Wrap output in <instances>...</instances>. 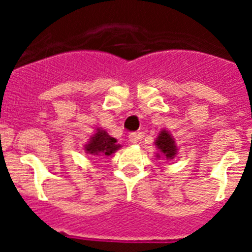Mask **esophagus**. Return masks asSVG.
Listing matches in <instances>:
<instances>
[{"instance_id":"obj_1","label":"esophagus","mask_w":252,"mask_h":252,"mask_svg":"<svg viewBox=\"0 0 252 252\" xmlns=\"http://www.w3.org/2000/svg\"><path fill=\"white\" fill-rule=\"evenodd\" d=\"M128 140H130L131 144H137V142L140 141V136L136 132H131L130 135H128Z\"/></svg>"}]
</instances>
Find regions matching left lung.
<instances>
[{
	"label": "left lung",
	"instance_id": "left-lung-1",
	"mask_svg": "<svg viewBox=\"0 0 252 252\" xmlns=\"http://www.w3.org/2000/svg\"><path fill=\"white\" fill-rule=\"evenodd\" d=\"M155 146L158 148V159L161 158V159L171 160L177 157L178 146L174 141V137L165 128H162L159 132V136L155 140Z\"/></svg>",
	"mask_w": 252,
	"mask_h": 252
}]
</instances>
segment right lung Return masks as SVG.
I'll list each match as a JSON object with an SVG mask.
<instances>
[{
  "label": "right lung",
  "instance_id": "1",
  "mask_svg": "<svg viewBox=\"0 0 252 252\" xmlns=\"http://www.w3.org/2000/svg\"><path fill=\"white\" fill-rule=\"evenodd\" d=\"M120 148H121V145L117 144V140L115 137L110 136L103 128L97 127L94 135L91 136L90 141L84 145V151H86V154H90V155L111 157Z\"/></svg>",
  "mask_w": 252,
  "mask_h": 252
}]
</instances>
